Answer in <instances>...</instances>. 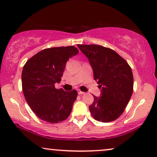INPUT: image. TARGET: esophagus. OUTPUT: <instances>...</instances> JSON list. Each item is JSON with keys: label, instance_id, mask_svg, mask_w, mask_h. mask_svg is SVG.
<instances>
[{"label": "esophagus", "instance_id": "1", "mask_svg": "<svg viewBox=\"0 0 157 157\" xmlns=\"http://www.w3.org/2000/svg\"><path fill=\"white\" fill-rule=\"evenodd\" d=\"M77 93H78L79 95H83V94H85L84 92L81 91V90H77Z\"/></svg>", "mask_w": 157, "mask_h": 157}]
</instances>
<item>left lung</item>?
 <instances>
[{"instance_id": "left-lung-1", "label": "left lung", "mask_w": 157, "mask_h": 157, "mask_svg": "<svg viewBox=\"0 0 157 157\" xmlns=\"http://www.w3.org/2000/svg\"><path fill=\"white\" fill-rule=\"evenodd\" d=\"M88 58L94 79L101 88V96L94 97L89 106L95 120L107 123L119 118L130 100L133 90V76L126 60L110 48L96 44H77Z\"/></svg>"}]
</instances>
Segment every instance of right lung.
Returning a JSON list of instances; mask_svg holds the SVG:
<instances>
[{
  "mask_svg": "<svg viewBox=\"0 0 157 157\" xmlns=\"http://www.w3.org/2000/svg\"><path fill=\"white\" fill-rule=\"evenodd\" d=\"M74 46L48 48L31 57L22 70V90L27 103L44 121L55 124L66 120L77 97L76 90L54 87L61 81L66 63L78 54Z\"/></svg>",
  "mask_w": 157,
  "mask_h": 157,
  "instance_id": "obj_1",
  "label": "right lung"
}]
</instances>
